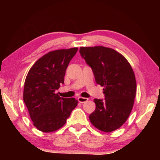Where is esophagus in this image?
I'll return each instance as SVG.
<instances>
[{
    "mask_svg": "<svg viewBox=\"0 0 160 160\" xmlns=\"http://www.w3.org/2000/svg\"><path fill=\"white\" fill-rule=\"evenodd\" d=\"M88 100V98H82V97H78V101L81 102V103H83V102H87Z\"/></svg>",
    "mask_w": 160,
    "mask_h": 160,
    "instance_id": "esophagus-1",
    "label": "esophagus"
}]
</instances>
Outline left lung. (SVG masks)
<instances>
[{
	"mask_svg": "<svg viewBox=\"0 0 160 160\" xmlns=\"http://www.w3.org/2000/svg\"><path fill=\"white\" fill-rule=\"evenodd\" d=\"M81 56L91 67L98 84L103 87L105 100L94 99L91 123L100 131L117 130L128 119L136 95V80L127 59L116 50L102 46L80 47Z\"/></svg>",
	"mask_w": 160,
	"mask_h": 160,
	"instance_id": "8db88e82",
	"label": "left lung"
}]
</instances>
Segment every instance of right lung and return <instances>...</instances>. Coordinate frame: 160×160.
<instances>
[{"label": "right lung", "instance_id": "add662e5", "mask_svg": "<svg viewBox=\"0 0 160 160\" xmlns=\"http://www.w3.org/2000/svg\"><path fill=\"white\" fill-rule=\"evenodd\" d=\"M77 51L75 47L49 52L35 62L26 76L23 100L33 125L41 132L62 128L77 106L75 98L55 93L64 84L65 71Z\"/></svg>", "mask_w": 160, "mask_h": 160}]
</instances>
